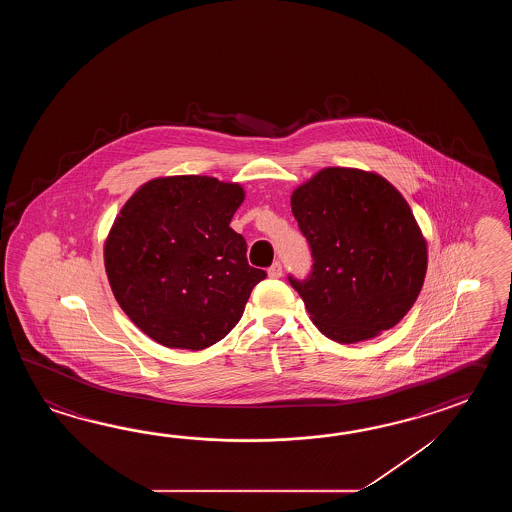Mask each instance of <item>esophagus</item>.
Returning a JSON list of instances; mask_svg holds the SVG:
<instances>
[{"label":"esophagus","mask_w":512,"mask_h":512,"mask_svg":"<svg viewBox=\"0 0 512 512\" xmlns=\"http://www.w3.org/2000/svg\"><path fill=\"white\" fill-rule=\"evenodd\" d=\"M267 272H269V278H280V276H282V263H280V261L272 263Z\"/></svg>","instance_id":"1"}]
</instances>
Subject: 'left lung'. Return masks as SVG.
Segmentation results:
<instances>
[{"label": "left lung", "mask_w": 512, "mask_h": 512, "mask_svg": "<svg viewBox=\"0 0 512 512\" xmlns=\"http://www.w3.org/2000/svg\"><path fill=\"white\" fill-rule=\"evenodd\" d=\"M291 207L313 267L289 283L316 327L353 344L395 326L426 274V241L404 197L381 175L324 168L294 190Z\"/></svg>", "instance_id": "1"}]
</instances>
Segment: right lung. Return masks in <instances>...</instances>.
Listing matches in <instances>:
<instances>
[{"label":"right lung","instance_id":"obj_1","mask_svg":"<svg viewBox=\"0 0 512 512\" xmlns=\"http://www.w3.org/2000/svg\"><path fill=\"white\" fill-rule=\"evenodd\" d=\"M243 188L207 175L153 179L120 210L104 263L131 322L166 348L205 349L240 322L267 272L230 229Z\"/></svg>","mask_w":512,"mask_h":512}]
</instances>
